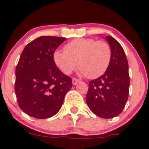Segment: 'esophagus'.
I'll return each instance as SVG.
<instances>
[{"label": "esophagus", "instance_id": "1", "mask_svg": "<svg viewBox=\"0 0 149 149\" xmlns=\"http://www.w3.org/2000/svg\"><path fill=\"white\" fill-rule=\"evenodd\" d=\"M79 82H80V80H79V79L75 78V77L72 78V84L73 85H77V83H79Z\"/></svg>", "mask_w": 149, "mask_h": 149}]
</instances>
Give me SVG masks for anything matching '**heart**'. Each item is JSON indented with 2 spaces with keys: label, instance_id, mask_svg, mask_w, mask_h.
Wrapping results in <instances>:
<instances>
[{
  "label": "heart",
  "instance_id": "heart-1",
  "mask_svg": "<svg viewBox=\"0 0 149 149\" xmlns=\"http://www.w3.org/2000/svg\"><path fill=\"white\" fill-rule=\"evenodd\" d=\"M63 51L56 50L53 60L65 74H70L78 66L82 75L97 78L107 71L111 60L110 46L102 40L75 39L64 45Z\"/></svg>",
  "mask_w": 149,
  "mask_h": 149
}]
</instances>
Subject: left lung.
<instances>
[{"label": "left lung", "instance_id": "8db88e82", "mask_svg": "<svg viewBox=\"0 0 149 149\" xmlns=\"http://www.w3.org/2000/svg\"><path fill=\"white\" fill-rule=\"evenodd\" d=\"M111 48V60L107 71L89 82L86 102L99 117L111 118L124 110L129 97L130 75L127 56L121 45L107 36Z\"/></svg>", "mask_w": 149, "mask_h": 149}]
</instances>
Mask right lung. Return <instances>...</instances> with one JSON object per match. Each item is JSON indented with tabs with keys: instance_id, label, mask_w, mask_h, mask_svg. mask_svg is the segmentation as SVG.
Listing matches in <instances>:
<instances>
[{
	"instance_id": "1",
	"label": "right lung",
	"mask_w": 149,
	"mask_h": 149,
	"mask_svg": "<svg viewBox=\"0 0 149 149\" xmlns=\"http://www.w3.org/2000/svg\"><path fill=\"white\" fill-rule=\"evenodd\" d=\"M66 38L40 36L25 46L17 65L15 91L19 108L33 118L45 119L56 115L72 78L56 66L55 50Z\"/></svg>"
}]
</instances>
